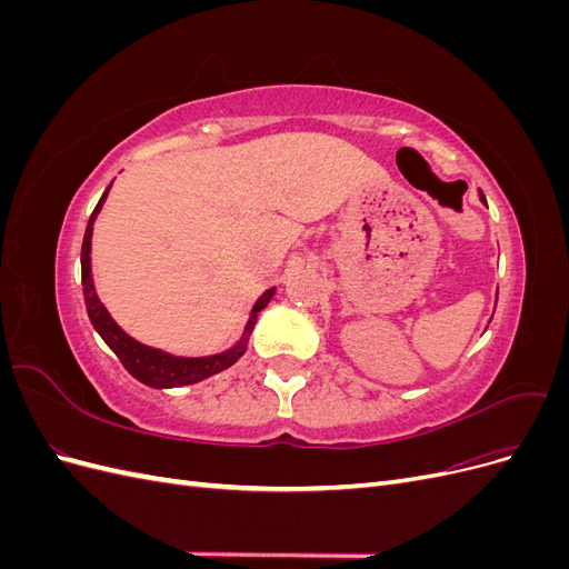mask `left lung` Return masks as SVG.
Here are the masks:
<instances>
[{"label": "left lung", "mask_w": 569, "mask_h": 569, "mask_svg": "<svg viewBox=\"0 0 569 569\" xmlns=\"http://www.w3.org/2000/svg\"><path fill=\"white\" fill-rule=\"evenodd\" d=\"M479 199H481V201H485V203H487V199H485V194H481V192H479Z\"/></svg>", "instance_id": "1"}]
</instances>
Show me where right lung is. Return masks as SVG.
Returning <instances> with one entry per match:
<instances>
[{
  "instance_id": "1",
  "label": "right lung",
  "mask_w": 569,
  "mask_h": 569,
  "mask_svg": "<svg viewBox=\"0 0 569 569\" xmlns=\"http://www.w3.org/2000/svg\"><path fill=\"white\" fill-rule=\"evenodd\" d=\"M111 189V184H109ZM101 194L97 209L92 211L90 220H88V230H84L82 237V251H80V268H82V295H84V306H88V316L90 322L94 325V330L99 332V337L109 343V349L118 356L123 368L140 380L147 387L153 389H170V387H184V385H197L206 377H211L216 372L228 370L230 366H234L239 358L244 356L247 347H249V337L256 325L258 311H263L268 306V301L274 295V287L268 289L266 295L256 301V306L251 308V318L244 327L242 339L237 341V347L216 353V356H203V358H180V356H170L166 351L144 347V343L134 341L130 335H126L120 327L113 322V318L109 316V311L101 306L97 291H94V282H92V263H90V251H92V226L97 220V213L101 211V206L107 201V194Z\"/></svg>"
}]
</instances>
